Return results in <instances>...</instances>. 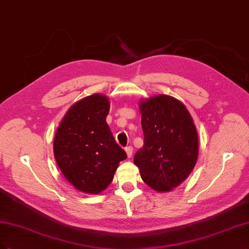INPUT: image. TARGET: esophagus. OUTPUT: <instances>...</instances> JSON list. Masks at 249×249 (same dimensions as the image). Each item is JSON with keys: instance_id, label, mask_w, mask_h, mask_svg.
<instances>
[{"instance_id": "34e87169", "label": "esophagus", "mask_w": 249, "mask_h": 249, "mask_svg": "<svg viewBox=\"0 0 249 249\" xmlns=\"http://www.w3.org/2000/svg\"><path fill=\"white\" fill-rule=\"evenodd\" d=\"M125 152L127 158H131L133 156V147L132 146H126L125 147Z\"/></svg>"}]
</instances>
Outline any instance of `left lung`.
Listing matches in <instances>:
<instances>
[{
    "label": "left lung",
    "instance_id": "obj_1",
    "mask_svg": "<svg viewBox=\"0 0 249 249\" xmlns=\"http://www.w3.org/2000/svg\"><path fill=\"white\" fill-rule=\"evenodd\" d=\"M144 145L135 165L152 190H173L191 174L199 154L198 133L186 107L177 99L159 95L140 102Z\"/></svg>",
    "mask_w": 249,
    "mask_h": 249
}]
</instances>
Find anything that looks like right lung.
I'll return each mask as SVG.
<instances>
[{"mask_svg":"<svg viewBox=\"0 0 249 249\" xmlns=\"http://www.w3.org/2000/svg\"><path fill=\"white\" fill-rule=\"evenodd\" d=\"M110 102L95 93L76 102L59 124L53 141L54 158L76 190L99 194L111 183L119 161L126 159L106 117Z\"/></svg>","mask_w":249,"mask_h":249,"instance_id":"obj_1","label":"right lung"}]
</instances>
